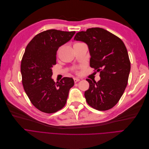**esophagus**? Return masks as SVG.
<instances>
[{
	"mask_svg": "<svg viewBox=\"0 0 149 149\" xmlns=\"http://www.w3.org/2000/svg\"><path fill=\"white\" fill-rule=\"evenodd\" d=\"M79 81H80V79L79 78H77V77H74V82L75 83H76L77 82H78Z\"/></svg>",
	"mask_w": 149,
	"mask_h": 149,
	"instance_id": "esophagus-1",
	"label": "esophagus"
}]
</instances>
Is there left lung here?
Listing matches in <instances>:
<instances>
[{
    "label": "left lung",
    "instance_id": "1",
    "mask_svg": "<svg viewBox=\"0 0 149 149\" xmlns=\"http://www.w3.org/2000/svg\"><path fill=\"white\" fill-rule=\"evenodd\" d=\"M74 40L87 44L90 65L100 72L98 82L86 80L90 87L85 91L87 102L93 109L105 111L113 108L123 96L128 83L130 62L122 40L101 28L77 33Z\"/></svg>",
    "mask_w": 149,
    "mask_h": 149
}]
</instances>
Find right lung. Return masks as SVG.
Here are the masks:
<instances>
[{"instance_id": "obj_1", "label": "right lung", "mask_w": 149, "mask_h": 149, "mask_svg": "<svg viewBox=\"0 0 149 149\" xmlns=\"http://www.w3.org/2000/svg\"><path fill=\"white\" fill-rule=\"evenodd\" d=\"M75 33L44 31L36 35L26 47L20 65L23 87L33 105L42 112L53 113L62 109L74 86L72 77H63L59 82H55L52 76L58 48Z\"/></svg>"}]
</instances>
